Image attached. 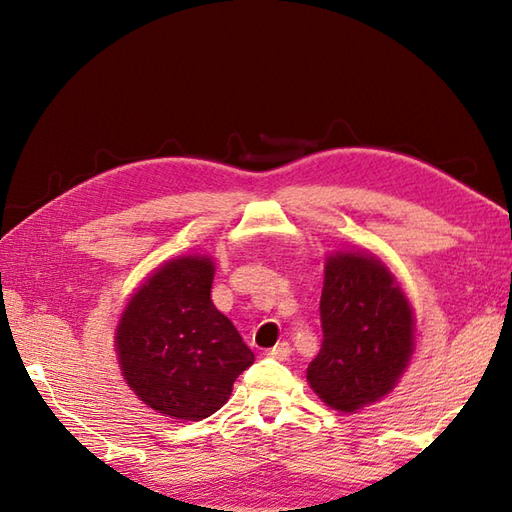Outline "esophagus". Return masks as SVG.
<instances>
[{
	"label": "esophagus",
	"instance_id": "esophagus-1",
	"mask_svg": "<svg viewBox=\"0 0 512 512\" xmlns=\"http://www.w3.org/2000/svg\"><path fill=\"white\" fill-rule=\"evenodd\" d=\"M268 356H270V358H275V361H286V358L290 356V343L281 341V343H277L275 347H270V350H268Z\"/></svg>",
	"mask_w": 512,
	"mask_h": 512
}]
</instances>
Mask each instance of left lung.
Masks as SVG:
<instances>
[{
	"mask_svg": "<svg viewBox=\"0 0 512 512\" xmlns=\"http://www.w3.org/2000/svg\"><path fill=\"white\" fill-rule=\"evenodd\" d=\"M323 343L308 383L325 405L352 413L387 396L409 365L413 312L380 259L339 250L325 262Z\"/></svg>",
	"mask_w": 512,
	"mask_h": 512,
	"instance_id": "1",
	"label": "left lung"
}]
</instances>
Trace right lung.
I'll return each mask as SVG.
<instances>
[{
    "label": "right lung",
    "instance_id": "right-lung-1",
    "mask_svg": "<svg viewBox=\"0 0 512 512\" xmlns=\"http://www.w3.org/2000/svg\"><path fill=\"white\" fill-rule=\"evenodd\" d=\"M211 257L171 259L147 277L116 328L123 376L162 416L202 420L220 409L255 354L213 306Z\"/></svg>",
    "mask_w": 512,
    "mask_h": 512
}]
</instances>
